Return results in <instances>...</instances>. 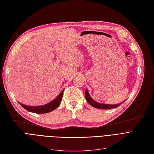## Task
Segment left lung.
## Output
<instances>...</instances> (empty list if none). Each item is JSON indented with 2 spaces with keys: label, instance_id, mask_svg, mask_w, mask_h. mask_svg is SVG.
Wrapping results in <instances>:
<instances>
[{
  "label": "left lung",
  "instance_id": "obj_1",
  "mask_svg": "<svg viewBox=\"0 0 154 154\" xmlns=\"http://www.w3.org/2000/svg\"><path fill=\"white\" fill-rule=\"evenodd\" d=\"M85 97H86L87 101L91 105L93 106L94 108H96V109H113V108H117L119 106H120L122 103H124V101H123L122 103H119L117 105H106V104L99 103H98V102L95 101L94 100H93L91 98V96H89L87 89L86 90V92H85Z\"/></svg>",
  "mask_w": 154,
  "mask_h": 154
}]
</instances>
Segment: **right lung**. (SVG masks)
Wrapping results in <instances>:
<instances>
[{
    "mask_svg": "<svg viewBox=\"0 0 154 154\" xmlns=\"http://www.w3.org/2000/svg\"><path fill=\"white\" fill-rule=\"evenodd\" d=\"M63 91L64 90H62V91L60 93V94L58 95V97L55 98L52 101H51L50 103L45 104L44 105L42 106H28L23 104H21L19 103L22 107H23L25 109H26L27 111L36 113H48L51 111L55 110L56 108H58L59 105H60V103L61 101L63 95Z\"/></svg>",
    "mask_w": 154,
    "mask_h": 154,
    "instance_id": "right-lung-1",
    "label": "right lung"
}]
</instances>
